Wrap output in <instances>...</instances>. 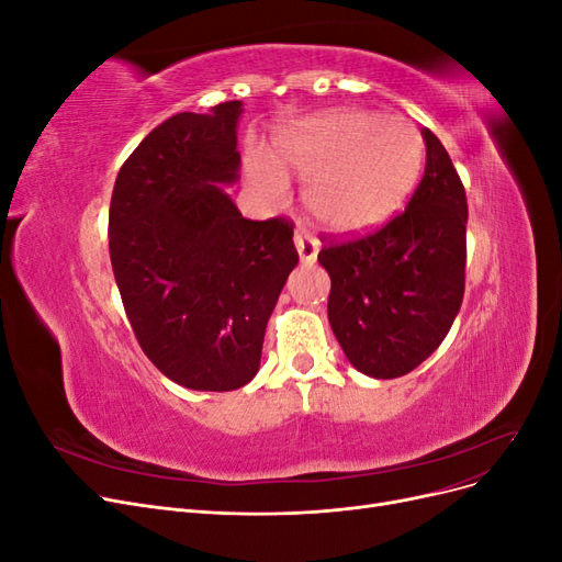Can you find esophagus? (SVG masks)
Here are the masks:
<instances>
[{
  "label": "esophagus",
  "mask_w": 562,
  "mask_h": 562,
  "mask_svg": "<svg viewBox=\"0 0 562 562\" xmlns=\"http://www.w3.org/2000/svg\"><path fill=\"white\" fill-rule=\"evenodd\" d=\"M295 248H297V255H300V262H302V265H314L316 258H318L321 244L314 239L312 234L297 232V234H295Z\"/></svg>",
  "instance_id": "obj_1"
}]
</instances>
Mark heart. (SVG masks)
<instances>
[{
    "mask_svg": "<svg viewBox=\"0 0 562 562\" xmlns=\"http://www.w3.org/2000/svg\"><path fill=\"white\" fill-rule=\"evenodd\" d=\"M424 159L415 124L368 110H333L277 135V157L252 147L246 173L271 199L288 196L283 166L307 180L304 201L316 223L353 236L382 227L413 192Z\"/></svg>",
    "mask_w": 562,
    "mask_h": 562,
    "instance_id": "1",
    "label": "heart"
}]
</instances>
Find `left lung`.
I'll list each match as a JSON object with an SVG mask.
<instances>
[{
	"instance_id": "8db88e82",
	"label": "left lung",
	"mask_w": 562,
	"mask_h": 562,
	"mask_svg": "<svg viewBox=\"0 0 562 562\" xmlns=\"http://www.w3.org/2000/svg\"><path fill=\"white\" fill-rule=\"evenodd\" d=\"M427 166L405 213L380 232L318 252L328 321L349 363L375 380L415 370L462 307L467 194L446 147L424 128Z\"/></svg>"
}]
</instances>
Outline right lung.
Listing matches in <instances>:
<instances>
[{"label":"right lung","instance_id":"1","mask_svg":"<svg viewBox=\"0 0 562 562\" xmlns=\"http://www.w3.org/2000/svg\"><path fill=\"white\" fill-rule=\"evenodd\" d=\"M241 100L180 112L133 149L110 201V258L131 328L168 380L232 391L260 370L267 321L297 265L293 225L246 220Z\"/></svg>","mask_w":562,"mask_h":562}]
</instances>
